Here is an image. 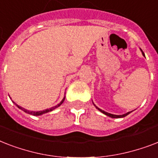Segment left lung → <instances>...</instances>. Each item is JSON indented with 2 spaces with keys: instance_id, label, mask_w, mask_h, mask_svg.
Instances as JSON below:
<instances>
[{
  "instance_id": "8db88e82",
  "label": "left lung",
  "mask_w": 158,
  "mask_h": 158,
  "mask_svg": "<svg viewBox=\"0 0 158 158\" xmlns=\"http://www.w3.org/2000/svg\"><path fill=\"white\" fill-rule=\"evenodd\" d=\"M141 52H142L143 55L144 56V53L143 52L142 50H141ZM94 106H95V105H94ZM96 108H97V109H98V110H100V111H101L102 113H103V114H105L106 115H108V116H110V117H111V118H122V117H125V116H126V115H129V114H130V113L131 112V111H130V112H127V113H125V114H124V115H113V114H110V113L106 112V111L102 110V109H100V108L98 107V106H96Z\"/></svg>"
}]
</instances>
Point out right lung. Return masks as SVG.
Instances as JSON below:
<instances>
[{
  "label": "right lung",
  "instance_id": "1",
  "mask_svg": "<svg viewBox=\"0 0 158 158\" xmlns=\"http://www.w3.org/2000/svg\"><path fill=\"white\" fill-rule=\"evenodd\" d=\"M64 98H64H64L62 99V101L60 102V103L58 104V105L55 106H53V107L50 108V109H47V110H39V111H33V110L31 111V110H26V109H24V108H23V107H21V106H18V105H16V106H18V107L19 108V109H21V110H23L24 112L28 113V114H30V115H43V114H45V113L49 112V111H52V110H54V109H56V108H57V107H58V106H60L62 103H63V102L64 101Z\"/></svg>",
  "mask_w": 158,
  "mask_h": 158
}]
</instances>
